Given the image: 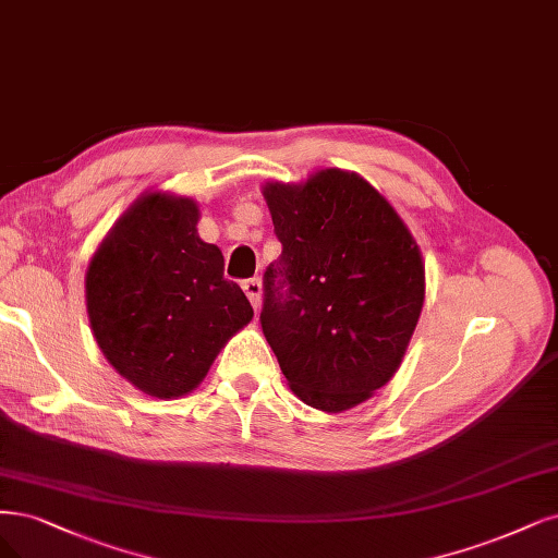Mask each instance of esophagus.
Instances as JSON below:
<instances>
[{"instance_id": "1", "label": "esophagus", "mask_w": 558, "mask_h": 558, "mask_svg": "<svg viewBox=\"0 0 558 558\" xmlns=\"http://www.w3.org/2000/svg\"><path fill=\"white\" fill-rule=\"evenodd\" d=\"M242 291H244V295L248 298V302H252L254 310L258 312V306H260V295H263V286H260V281H258V279H246V281H242Z\"/></svg>"}]
</instances>
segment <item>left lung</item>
Segmentation results:
<instances>
[{
    "instance_id": "obj_1",
    "label": "left lung",
    "mask_w": 558,
    "mask_h": 558,
    "mask_svg": "<svg viewBox=\"0 0 558 558\" xmlns=\"http://www.w3.org/2000/svg\"><path fill=\"white\" fill-rule=\"evenodd\" d=\"M281 256L263 277L260 325L291 390L339 413L395 376L425 302V265L395 207L355 172L267 182Z\"/></svg>"
}]
</instances>
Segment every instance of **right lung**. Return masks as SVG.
I'll return each mask as SVG.
<instances>
[{"label":"right lung","instance_id":"obj_1","mask_svg":"<svg viewBox=\"0 0 558 558\" xmlns=\"http://www.w3.org/2000/svg\"><path fill=\"white\" fill-rule=\"evenodd\" d=\"M191 198L145 194L110 228L85 277L87 314L106 360L149 397L178 399L205 378L254 318L223 279L219 246L198 238Z\"/></svg>","mask_w":558,"mask_h":558}]
</instances>
